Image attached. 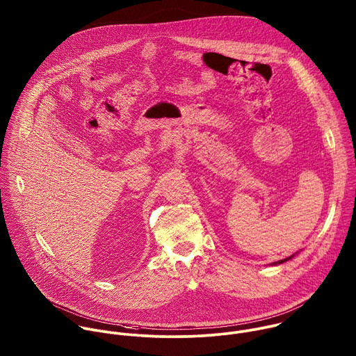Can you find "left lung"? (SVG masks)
<instances>
[{"label": "left lung", "mask_w": 356, "mask_h": 356, "mask_svg": "<svg viewBox=\"0 0 356 356\" xmlns=\"http://www.w3.org/2000/svg\"><path fill=\"white\" fill-rule=\"evenodd\" d=\"M293 257H294V255H293ZM293 257H289V258H287V259H283V261H279V262H275V265H277V264H283V262H286V261H289V259H291V258H293Z\"/></svg>", "instance_id": "left-lung-1"}]
</instances>
